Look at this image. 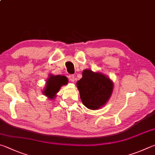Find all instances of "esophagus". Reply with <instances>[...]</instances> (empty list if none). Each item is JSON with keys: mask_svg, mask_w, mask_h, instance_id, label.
<instances>
[{"mask_svg": "<svg viewBox=\"0 0 155 155\" xmlns=\"http://www.w3.org/2000/svg\"><path fill=\"white\" fill-rule=\"evenodd\" d=\"M68 78H69V79H70V81H71V82H74V81H75L74 75H73V74H70V75H69V76H68Z\"/></svg>", "mask_w": 155, "mask_h": 155, "instance_id": "1", "label": "esophagus"}]
</instances>
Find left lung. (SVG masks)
<instances>
[{
    "instance_id": "1",
    "label": "left lung",
    "mask_w": 155,
    "mask_h": 155,
    "mask_svg": "<svg viewBox=\"0 0 155 155\" xmlns=\"http://www.w3.org/2000/svg\"><path fill=\"white\" fill-rule=\"evenodd\" d=\"M81 100L90 110H97L104 106L113 91V83L102 73L91 70L83 71V77L77 81Z\"/></svg>"
}]
</instances>
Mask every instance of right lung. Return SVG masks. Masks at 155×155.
<instances>
[{
	"instance_id": "1",
	"label": "right lung",
	"mask_w": 155,
	"mask_h": 155,
	"mask_svg": "<svg viewBox=\"0 0 155 155\" xmlns=\"http://www.w3.org/2000/svg\"><path fill=\"white\" fill-rule=\"evenodd\" d=\"M68 82V78L65 76L51 74L47 80L43 94L52 100L55 97L56 94L60 91L61 87L66 85Z\"/></svg>"
}]
</instances>
